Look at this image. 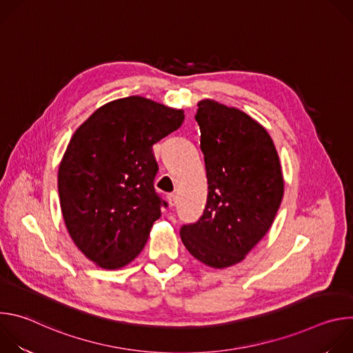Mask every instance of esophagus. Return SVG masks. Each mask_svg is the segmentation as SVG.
Listing matches in <instances>:
<instances>
[{"label":"esophagus","mask_w":353,"mask_h":353,"mask_svg":"<svg viewBox=\"0 0 353 353\" xmlns=\"http://www.w3.org/2000/svg\"><path fill=\"white\" fill-rule=\"evenodd\" d=\"M168 203H169L170 207H174V205H176V203H177V195H176L174 192L168 194Z\"/></svg>","instance_id":"esophagus-1"}]
</instances>
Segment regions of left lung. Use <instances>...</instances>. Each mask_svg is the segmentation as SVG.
Listing matches in <instances>:
<instances>
[{
  "instance_id": "left-lung-1",
  "label": "left lung",
  "mask_w": 353,
  "mask_h": 353,
  "mask_svg": "<svg viewBox=\"0 0 353 353\" xmlns=\"http://www.w3.org/2000/svg\"><path fill=\"white\" fill-rule=\"evenodd\" d=\"M208 179L207 207L183 225L190 253L210 267L240 263L270 230L283 196V179L270 134L245 113L214 100L198 103Z\"/></svg>"
}]
</instances>
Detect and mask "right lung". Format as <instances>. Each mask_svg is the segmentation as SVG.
Masks as SVG:
<instances>
[{
    "label": "right lung",
    "instance_id": "1",
    "mask_svg": "<svg viewBox=\"0 0 353 353\" xmlns=\"http://www.w3.org/2000/svg\"><path fill=\"white\" fill-rule=\"evenodd\" d=\"M183 120V110L130 96L97 109L72 135L59 169L61 211L71 239L99 267L132 261L168 207L154 187L152 145Z\"/></svg>",
    "mask_w": 353,
    "mask_h": 353
}]
</instances>
